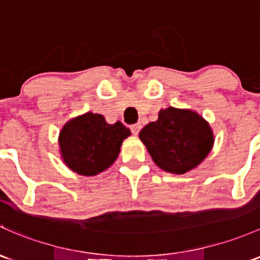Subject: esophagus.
Returning a JSON list of instances; mask_svg holds the SVG:
<instances>
[{"label": "esophagus", "mask_w": 260, "mask_h": 260, "mask_svg": "<svg viewBox=\"0 0 260 260\" xmlns=\"http://www.w3.org/2000/svg\"><path fill=\"white\" fill-rule=\"evenodd\" d=\"M141 128H142L141 123H136V124L131 125V131H132V133H133V135H135V136L138 135L139 131H141Z\"/></svg>", "instance_id": "34e87169"}]
</instances>
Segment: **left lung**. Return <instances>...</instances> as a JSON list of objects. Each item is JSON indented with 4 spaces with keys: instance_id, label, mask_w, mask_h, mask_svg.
<instances>
[{
    "instance_id": "1",
    "label": "left lung",
    "mask_w": 260,
    "mask_h": 260,
    "mask_svg": "<svg viewBox=\"0 0 260 260\" xmlns=\"http://www.w3.org/2000/svg\"><path fill=\"white\" fill-rule=\"evenodd\" d=\"M153 162L173 174H184L201 165L214 146L209 123L193 109H160L155 122L139 132Z\"/></svg>"
}]
</instances>
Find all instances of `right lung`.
I'll return each mask as SVG.
<instances>
[{
  "label": "right lung",
  "instance_id": "obj_1",
  "mask_svg": "<svg viewBox=\"0 0 260 260\" xmlns=\"http://www.w3.org/2000/svg\"><path fill=\"white\" fill-rule=\"evenodd\" d=\"M131 136L121 122L109 124L102 114L87 113L71 118L59 131V153L71 171L97 176L116 162L122 142Z\"/></svg>",
  "mask_w": 260,
  "mask_h": 260
}]
</instances>
